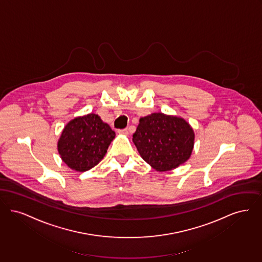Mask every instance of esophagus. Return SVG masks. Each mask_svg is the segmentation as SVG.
I'll return each mask as SVG.
<instances>
[{"mask_svg": "<svg viewBox=\"0 0 262 262\" xmlns=\"http://www.w3.org/2000/svg\"><path fill=\"white\" fill-rule=\"evenodd\" d=\"M118 133L121 134V135H127L128 134V129L127 128H125V129H119Z\"/></svg>", "mask_w": 262, "mask_h": 262, "instance_id": "1", "label": "esophagus"}]
</instances>
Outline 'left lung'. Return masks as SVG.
<instances>
[{
	"label": "left lung",
	"instance_id": "obj_1",
	"mask_svg": "<svg viewBox=\"0 0 262 262\" xmlns=\"http://www.w3.org/2000/svg\"><path fill=\"white\" fill-rule=\"evenodd\" d=\"M194 133L181 117L155 113L141 117L133 143L142 157L157 171L172 170L190 159Z\"/></svg>",
	"mask_w": 262,
	"mask_h": 262
}]
</instances>
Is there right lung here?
Wrapping results in <instances>:
<instances>
[{
	"mask_svg": "<svg viewBox=\"0 0 262 262\" xmlns=\"http://www.w3.org/2000/svg\"><path fill=\"white\" fill-rule=\"evenodd\" d=\"M115 132L98 114L79 116L66 125L57 142L58 154L73 170H90L103 159Z\"/></svg>",
	"mask_w": 262,
	"mask_h": 262,
	"instance_id": "1",
	"label": "right lung"
}]
</instances>
